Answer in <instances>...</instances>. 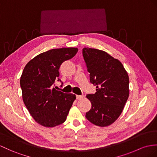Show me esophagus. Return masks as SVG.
I'll return each instance as SVG.
<instances>
[{"label": "esophagus", "instance_id": "1", "mask_svg": "<svg viewBox=\"0 0 157 157\" xmlns=\"http://www.w3.org/2000/svg\"><path fill=\"white\" fill-rule=\"evenodd\" d=\"M83 96H82V95H76V98L78 99V100H81V99L83 98Z\"/></svg>", "mask_w": 157, "mask_h": 157}]
</instances>
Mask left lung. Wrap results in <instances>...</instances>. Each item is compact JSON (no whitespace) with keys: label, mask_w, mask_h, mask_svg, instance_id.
I'll list each match as a JSON object with an SVG mask.
<instances>
[{"label":"left lung","mask_w":157,"mask_h":157,"mask_svg":"<svg viewBox=\"0 0 157 157\" xmlns=\"http://www.w3.org/2000/svg\"><path fill=\"white\" fill-rule=\"evenodd\" d=\"M84 59L90 73V81L97 92L87 94L91 109L86 113L90 123L105 127L119 117L129 96V78L120 60L105 51L85 48Z\"/></svg>","instance_id":"1"}]
</instances>
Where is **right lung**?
I'll use <instances>...</instances> for the list:
<instances>
[{"mask_svg": "<svg viewBox=\"0 0 157 157\" xmlns=\"http://www.w3.org/2000/svg\"><path fill=\"white\" fill-rule=\"evenodd\" d=\"M78 51L74 47L49 50L34 57L22 71V100L34 121L43 127L52 128L63 123L76 99L75 94L56 90L52 85L59 77L61 64Z\"/></svg>", "mask_w": 157, "mask_h": 157, "instance_id": "obj_1", "label": "right lung"}]
</instances>
